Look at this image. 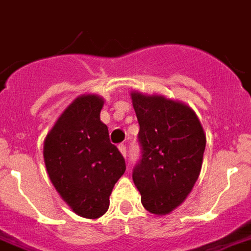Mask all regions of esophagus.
I'll return each instance as SVG.
<instances>
[{
	"mask_svg": "<svg viewBox=\"0 0 251 251\" xmlns=\"http://www.w3.org/2000/svg\"><path fill=\"white\" fill-rule=\"evenodd\" d=\"M118 149H120V151H121L122 155L126 156V152H127V150H126L125 145H120V146H118Z\"/></svg>",
	"mask_w": 251,
	"mask_h": 251,
	"instance_id": "esophagus-1",
	"label": "esophagus"
}]
</instances>
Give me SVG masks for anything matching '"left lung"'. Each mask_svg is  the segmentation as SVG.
<instances>
[{
    "instance_id": "8db88e82",
    "label": "left lung",
    "mask_w": 251,
    "mask_h": 251,
    "mask_svg": "<svg viewBox=\"0 0 251 251\" xmlns=\"http://www.w3.org/2000/svg\"><path fill=\"white\" fill-rule=\"evenodd\" d=\"M139 124L141 159L133 180L142 205L166 215L184 201L200 175L206 138L188 105L163 96L131 92Z\"/></svg>"
}]
</instances>
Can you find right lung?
<instances>
[{
    "label": "right lung",
    "mask_w": 251,
    "mask_h": 251,
    "mask_svg": "<svg viewBox=\"0 0 251 251\" xmlns=\"http://www.w3.org/2000/svg\"><path fill=\"white\" fill-rule=\"evenodd\" d=\"M102 106L100 96H79L57 118L43 147L50 180L71 209L85 219H99L108 210L113 187L126 170L100 120Z\"/></svg>",
    "instance_id": "obj_1"
}]
</instances>
